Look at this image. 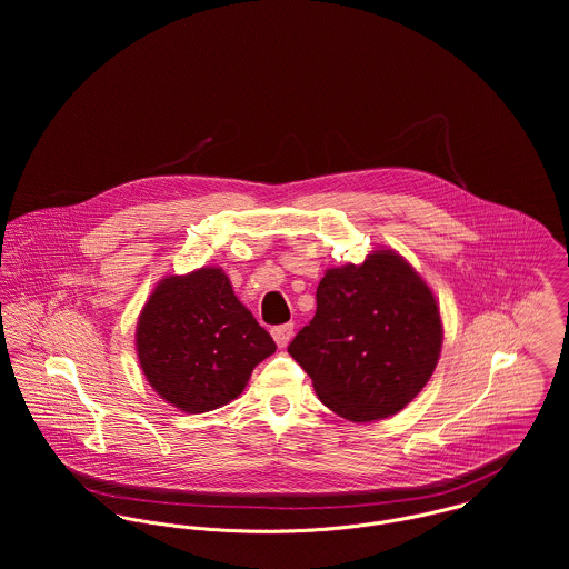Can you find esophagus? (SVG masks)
Masks as SVG:
<instances>
[{
    "label": "esophagus",
    "instance_id": "obj_1",
    "mask_svg": "<svg viewBox=\"0 0 569 569\" xmlns=\"http://www.w3.org/2000/svg\"><path fill=\"white\" fill-rule=\"evenodd\" d=\"M271 335H273L276 343H278L280 348H284V346L291 341V337H293V325L273 326V328H271Z\"/></svg>",
    "mask_w": 569,
    "mask_h": 569
}]
</instances>
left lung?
Listing matches in <instances>:
<instances>
[{
	"label": "left lung",
	"mask_w": 569,
	"mask_h": 569,
	"mask_svg": "<svg viewBox=\"0 0 569 569\" xmlns=\"http://www.w3.org/2000/svg\"><path fill=\"white\" fill-rule=\"evenodd\" d=\"M316 318L289 343L335 413L388 418L429 381L442 346L440 311L420 276L395 251L326 271Z\"/></svg>",
	"instance_id": "obj_1"
}]
</instances>
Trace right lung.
I'll use <instances>...</instances> for the list:
<instances>
[{
  "label": "right lung",
  "mask_w": 569,
  "mask_h": 569,
  "mask_svg": "<svg viewBox=\"0 0 569 569\" xmlns=\"http://www.w3.org/2000/svg\"><path fill=\"white\" fill-rule=\"evenodd\" d=\"M138 357L153 390L188 413L226 406L276 352L217 267L166 278L138 322Z\"/></svg>",
  "instance_id": "obj_1"
}]
</instances>
